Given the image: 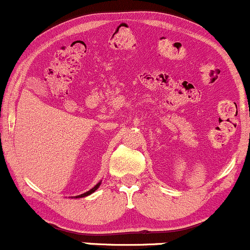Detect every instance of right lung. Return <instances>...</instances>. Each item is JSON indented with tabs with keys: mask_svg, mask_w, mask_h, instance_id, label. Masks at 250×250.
Returning a JSON list of instances; mask_svg holds the SVG:
<instances>
[{
	"mask_svg": "<svg viewBox=\"0 0 250 250\" xmlns=\"http://www.w3.org/2000/svg\"><path fill=\"white\" fill-rule=\"evenodd\" d=\"M100 185H101V182H100V183H97V185L95 186V187H94V188H91L90 190L87 191V193H84V194H81V195H79V196H76V197H84V196H88V195H90L91 193H94V191H95L96 189L100 187Z\"/></svg>",
	"mask_w": 250,
	"mask_h": 250,
	"instance_id": "right-lung-1",
	"label": "right lung"
}]
</instances>
